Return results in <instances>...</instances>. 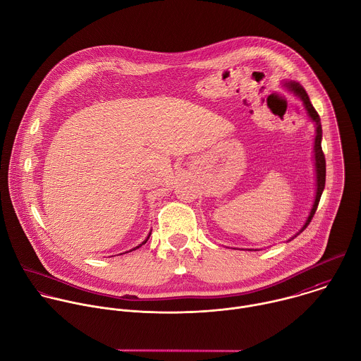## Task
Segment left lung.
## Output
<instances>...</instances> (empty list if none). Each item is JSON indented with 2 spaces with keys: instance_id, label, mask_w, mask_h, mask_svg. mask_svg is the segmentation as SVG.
Segmentation results:
<instances>
[{
  "instance_id": "left-lung-1",
  "label": "left lung",
  "mask_w": 361,
  "mask_h": 361,
  "mask_svg": "<svg viewBox=\"0 0 361 361\" xmlns=\"http://www.w3.org/2000/svg\"><path fill=\"white\" fill-rule=\"evenodd\" d=\"M285 85H286V87H289L295 94H298V96L302 99V102H303V104H305V107H306V110H307L310 118L316 123L314 166H316V185H317V188H316V198H314L312 211H310V214H309V216H307V219H306V224H305L303 228L300 229V232H302V231L310 224V221H312V218H313V215H314V212H316V209H317V205H319L322 192H323V190H324V184H326V160H324V153H323V150H322V123H320L319 113L314 110V107L312 106V103H310V100H309V96H307L306 90H305L299 83L288 82V83H285Z\"/></svg>"
}]
</instances>
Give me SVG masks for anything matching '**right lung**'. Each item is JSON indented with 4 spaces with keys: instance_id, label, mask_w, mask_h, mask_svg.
Wrapping results in <instances>:
<instances>
[{
    "instance_id": "obj_1",
    "label": "right lung",
    "mask_w": 361,
    "mask_h": 361,
    "mask_svg": "<svg viewBox=\"0 0 361 361\" xmlns=\"http://www.w3.org/2000/svg\"><path fill=\"white\" fill-rule=\"evenodd\" d=\"M149 238H150V233H149V236H147V238H146V239H145V241H143V243H142V244H140V245H139V247H136V248H133V250H132V251H135V250H137V248H140V247H142V245H145V244H146V243H147V239H149Z\"/></svg>"
}]
</instances>
